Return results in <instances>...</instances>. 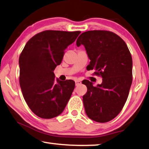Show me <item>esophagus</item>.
Segmentation results:
<instances>
[{"instance_id": "obj_1", "label": "esophagus", "mask_w": 149, "mask_h": 149, "mask_svg": "<svg viewBox=\"0 0 149 149\" xmlns=\"http://www.w3.org/2000/svg\"><path fill=\"white\" fill-rule=\"evenodd\" d=\"M81 83V82L79 81V80H76V81H75V85H76V86H78Z\"/></svg>"}]
</instances>
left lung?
<instances>
[{
  "label": "left lung",
  "instance_id": "left-lung-1",
  "mask_svg": "<svg viewBox=\"0 0 149 149\" xmlns=\"http://www.w3.org/2000/svg\"><path fill=\"white\" fill-rule=\"evenodd\" d=\"M84 45L91 60L87 68L102 77L97 87L88 80L82 83L87 91L83 97L85 112L94 121H111L120 113L132 83V58L124 40L106 30H93L80 35L77 46Z\"/></svg>",
  "mask_w": 149,
  "mask_h": 149
}]
</instances>
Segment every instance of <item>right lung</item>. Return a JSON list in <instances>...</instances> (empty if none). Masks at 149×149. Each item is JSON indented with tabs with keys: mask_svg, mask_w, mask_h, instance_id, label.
Here are the masks:
<instances>
[{
	"mask_svg": "<svg viewBox=\"0 0 149 149\" xmlns=\"http://www.w3.org/2000/svg\"><path fill=\"white\" fill-rule=\"evenodd\" d=\"M80 33V31L46 30L33 36L21 52L19 85L28 107L38 117H56L70 98L74 81H56L53 71L61 63L64 49Z\"/></svg>",
	"mask_w": 149,
	"mask_h": 149,
	"instance_id": "right-lung-1",
	"label": "right lung"
}]
</instances>
